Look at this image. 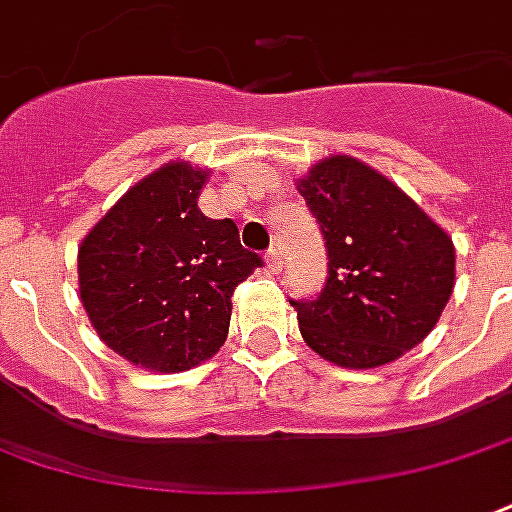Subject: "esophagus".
Instances as JSON below:
<instances>
[{
    "label": "esophagus",
    "instance_id": "1",
    "mask_svg": "<svg viewBox=\"0 0 512 512\" xmlns=\"http://www.w3.org/2000/svg\"><path fill=\"white\" fill-rule=\"evenodd\" d=\"M266 266H268V271H274V274H279V271H282V255H279V246L276 244L268 249Z\"/></svg>",
    "mask_w": 512,
    "mask_h": 512
}]
</instances>
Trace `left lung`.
<instances>
[{"instance_id": "1", "label": "left lung", "mask_w": 512, "mask_h": 512, "mask_svg": "<svg viewBox=\"0 0 512 512\" xmlns=\"http://www.w3.org/2000/svg\"><path fill=\"white\" fill-rule=\"evenodd\" d=\"M298 192L328 246L323 293L290 301L304 342L342 369L396 361L450 301L453 241L404 189L347 154L312 165Z\"/></svg>"}]
</instances>
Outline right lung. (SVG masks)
<instances>
[{
    "label": "right lung",
    "mask_w": 512,
    "mask_h": 512,
    "mask_svg": "<svg viewBox=\"0 0 512 512\" xmlns=\"http://www.w3.org/2000/svg\"><path fill=\"white\" fill-rule=\"evenodd\" d=\"M211 170L165 162L140 179L78 246V293L89 323L124 361L187 372L217 355L233 290L263 260L233 219L198 208Z\"/></svg>",
    "instance_id": "obj_1"
}]
</instances>
